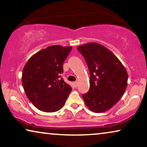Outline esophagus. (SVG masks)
<instances>
[{
	"label": "esophagus",
	"instance_id": "obj_1",
	"mask_svg": "<svg viewBox=\"0 0 147 147\" xmlns=\"http://www.w3.org/2000/svg\"><path fill=\"white\" fill-rule=\"evenodd\" d=\"M73 84H74V86H75V87H77L78 86V82H73Z\"/></svg>",
	"mask_w": 147,
	"mask_h": 147
}]
</instances>
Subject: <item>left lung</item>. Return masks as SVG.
Masks as SVG:
<instances>
[{
  "mask_svg": "<svg viewBox=\"0 0 147 147\" xmlns=\"http://www.w3.org/2000/svg\"><path fill=\"white\" fill-rule=\"evenodd\" d=\"M77 49L90 72V89L82 94V98L92 112H105L117 103L125 92L127 70L114 54L98 43L89 42Z\"/></svg>",
  "mask_w": 147,
  "mask_h": 147,
  "instance_id": "obj_1",
  "label": "left lung"
}]
</instances>
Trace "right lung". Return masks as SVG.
I'll return each mask as SVG.
<instances>
[{"instance_id":"1","label":"right lung","mask_w":147,"mask_h":147,"mask_svg":"<svg viewBox=\"0 0 147 147\" xmlns=\"http://www.w3.org/2000/svg\"><path fill=\"white\" fill-rule=\"evenodd\" d=\"M71 49L72 47L61 45L48 47L32 55L24 65L22 86L26 96L38 110L56 112L65 105L72 88L61 74Z\"/></svg>"}]
</instances>
